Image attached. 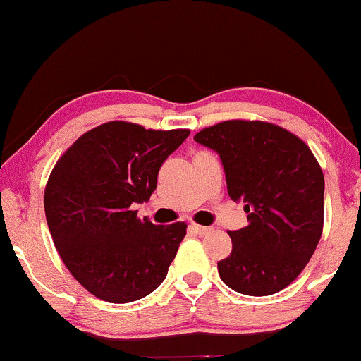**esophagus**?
Instances as JSON below:
<instances>
[{"instance_id":"obj_1","label":"esophagus","mask_w":361,"mask_h":361,"mask_svg":"<svg viewBox=\"0 0 361 361\" xmlns=\"http://www.w3.org/2000/svg\"><path fill=\"white\" fill-rule=\"evenodd\" d=\"M192 229H193V233H197L198 235H202V234H207V233H210V229H212V227L200 226V224H192Z\"/></svg>"}]
</instances>
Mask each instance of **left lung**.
Returning a JSON list of instances; mask_svg holds the SVG:
<instances>
[{"instance_id": "obj_1", "label": "left lung", "mask_w": 361, "mask_h": 361, "mask_svg": "<svg viewBox=\"0 0 361 361\" xmlns=\"http://www.w3.org/2000/svg\"><path fill=\"white\" fill-rule=\"evenodd\" d=\"M195 140L221 156L227 192L244 202L247 226L229 231L233 251L217 263L227 287L271 295L312 258L324 226V175L307 144L263 120H226Z\"/></svg>"}]
</instances>
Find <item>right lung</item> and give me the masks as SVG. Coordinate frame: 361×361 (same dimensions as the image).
Returning a JSON list of instances; mask_svg holds the SVG:
<instances>
[{"label":"right lung","mask_w":361,"mask_h":361,"mask_svg":"<svg viewBox=\"0 0 361 361\" xmlns=\"http://www.w3.org/2000/svg\"><path fill=\"white\" fill-rule=\"evenodd\" d=\"M188 135L114 120L85 132L52 168L44 192L52 241L98 299L139 300L166 279L186 224L156 226L132 205L149 200L159 168Z\"/></svg>","instance_id":"add662e5"}]
</instances>
